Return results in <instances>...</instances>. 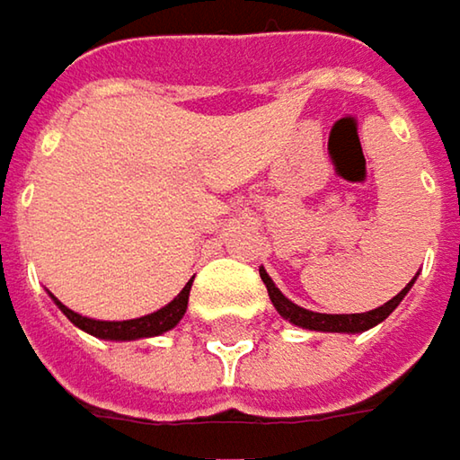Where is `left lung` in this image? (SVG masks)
I'll return each instance as SVG.
<instances>
[{
  "label": "left lung",
  "instance_id": "8db88e82",
  "mask_svg": "<svg viewBox=\"0 0 460 460\" xmlns=\"http://www.w3.org/2000/svg\"><path fill=\"white\" fill-rule=\"evenodd\" d=\"M259 275L264 279V285H267V293H270V298H272V306L278 309L279 316H285L288 322H293V324H298V327H304V330H316V332H367V330H372L375 324L379 322H385L390 314L395 312V306L406 298V293L411 290V285H413V279H411L409 285L395 296V298H390L387 304H382L377 309H372V312H364V314H316L309 312V309H301L298 304H293V301H288L282 293H279V288L272 282V278L267 275V270L261 267L259 270Z\"/></svg>",
  "mask_w": 460,
  "mask_h": 460
}]
</instances>
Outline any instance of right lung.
Wrapping results in <instances>:
<instances>
[{
	"label": "right lung",
	"instance_id": "1",
	"mask_svg": "<svg viewBox=\"0 0 460 460\" xmlns=\"http://www.w3.org/2000/svg\"><path fill=\"white\" fill-rule=\"evenodd\" d=\"M190 285L193 279H188V285L182 288L181 293L167 304L162 306L159 312L146 314V316H138V319H125V322H99V319H88L81 316L73 309H67L65 304H59L54 296V304L59 306V312L65 314L75 327L85 330L88 335L93 338H102V341H141V338H154V335H162L167 330H172L178 322L182 319V314L188 309V293H190Z\"/></svg>",
	"mask_w": 460,
	"mask_h": 460
}]
</instances>
